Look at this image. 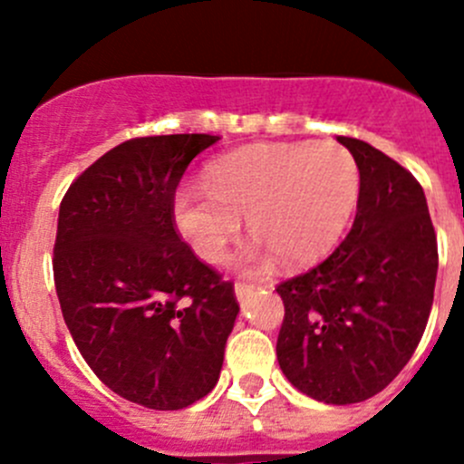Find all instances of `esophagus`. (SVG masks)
<instances>
[{
	"instance_id": "34e87169",
	"label": "esophagus",
	"mask_w": 464,
	"mask_h": 464,
	"mask_svg": "<svg viewBox=\"0 0 464 464\" xmlns=\"http://www.w3.org/2000/svg\"><path fill=\"white\" fill-rule=\"evenodd\" d=\"M251 294H254V285L236 283V298H237V303H242V305H245V301L251 296Z\"/></svg>"
}]
</instances>
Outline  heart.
Instances as JSON below:
<instances>
[{"label": "heart", "instance_id": "heart-1", "mask_svg": "<svg viewBox=\"0 0 464 464\" xmlns=\"http://www.w3.org/2000/svg\"><path fill=\"white\" fill-rule=\"evenodd\" d=\"M359 166L339 143L256 145L218 159L206 186H181L172 219L195 256L218 262L242 227L256 233L237 254L246 271L321 258L343 236L359 202Z\"/></svg>", "mask_w": 464, "mask_h": 464}]
</instances>
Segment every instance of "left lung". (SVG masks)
Listing matches in <instances>:
<instances>
[{"mask_svg":"<svg viewBox=\"0 0 464 464\" xmlns=\"http://www.w3.org/2000/svg\"><path fill=\"white\" fill-rule=\"evenodd\" d=\"M359 166L357 218L307 274L276 287L285 303L276 354L294 388L323 404L377 395L427 327L438 242L422 186L371 143L336 137Z\"/></svg>","mask_w":464,"mask_h":464,"instance_id":"obj_1","label":"left lung"}]
</instances>
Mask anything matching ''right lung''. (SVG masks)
<instances>
[{
  "label": "right lung",
  "mask_w": 464,
  "mask_h": 464,
  "mask_svg": "<svg viewBox=\"0 0 464 464\" xmlns=\"http://www.w3.org/2000/svg\"><path fill=\"white\" fill-rule=\"evenodd\" d=\"M210 134L116 145L64 195L53 278L64 323L96 377L123 400L179 411L208 395L237 319L231 283L175 231L172 199Z\"/></svg>",
  "instance_id": "obj_1"
}]
</instances>
